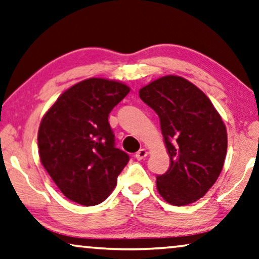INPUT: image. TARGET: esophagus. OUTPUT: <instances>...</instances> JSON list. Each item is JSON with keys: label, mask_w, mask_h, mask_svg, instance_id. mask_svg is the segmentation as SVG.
<instances>
[{"label": "esophagus", "mask_w": 259, "mask_h": 259, "mask_svg": "<svg viewBox=\"0 0 259 259\" xmlns=\"http://www.w3.org/2000/svg\"><path fill=\"white\" fill-rule=\"evenodd\" d=\"M148 156V151H146L145 149H141V150H138V151L135 153V158H136L137 160H142V159H144V158Z\"/></svg>", "instance_id": "1"}]
</instances>
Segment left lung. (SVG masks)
<instances>
[{
    "mask_svg": "<svg viewBox=\"0 0 259 259\" xmlns=\"http://www.w3.org/2000/svg\"><path fill=\"white\" fill-rule=\"evenodd\" d=\"M160 121L169 167L157 190L175 206L195 202L213 186L227 154V130L210 100L190 81L166 75L140 90Z\"/></svg>",
    "mask_w": 259,
    "mask_h": 259,
    "instance_id": "8db88e82",
    "label": "left lung"
}]
</instances>
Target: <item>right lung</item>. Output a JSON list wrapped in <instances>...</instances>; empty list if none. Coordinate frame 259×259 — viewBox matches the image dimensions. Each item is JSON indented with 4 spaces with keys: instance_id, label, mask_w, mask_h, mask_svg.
<instances>
[{
    "instance_id": "right-lung-1",
    "label": "right lung",
    "mask_w": 259,
    "mask_h": 259,
    "mask_svg": "<svg viewBox=\"0 0 259 259\" xmlns=\"http://www.w3.org/2000/svg\"><path fill=\"white\" fill-rule=\"evenodd\" d=\"M129 92L114 80H83L65 91L41 118L40 161L72 201L82 206L105 201L128 164V153L115 146L108 116Z\"/></svg>"
}]
</instances>
